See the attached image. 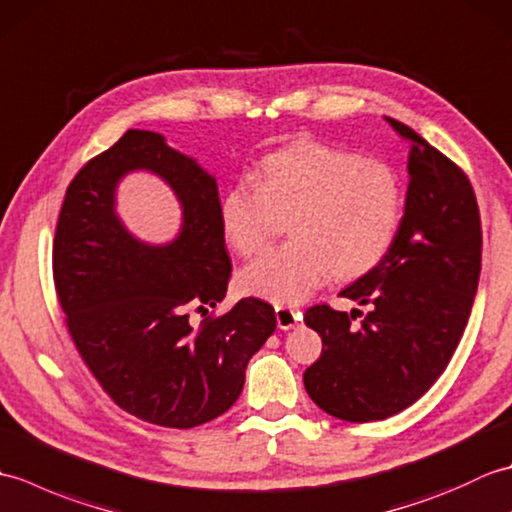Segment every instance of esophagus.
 Returning <instances> with one entry per match:
<instances>
[{
  "mask_svg": "<svg viewBox=\"0 0 512 512\" xmlns=\"http://www.w3.org/2000/svg\"><path fill=\"white\" fill-rule=\"evenodd\" d=\"M275 314H277L279 330H292L301 321V312L295 308H288V306H277Z\"/></svg>",
  "mask_w": 512,
  "mask_h": 512,
  "instance_id": "34e87169",
  "label": "esophagus"
}]
</instances>
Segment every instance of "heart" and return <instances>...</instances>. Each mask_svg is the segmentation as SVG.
<instances>
[{
    "instance_id": "obj_1",
    "label": "heart",
    "mask_w": 512,
    "mask_h": 512,
    "mask_svg": "<svg viewBox=\"0 0 512 512\" xmlns=\"http://www.w3.org/2000/svg\"><path fill=\"white\" fill-rule=\"evenodd\" d=\"M286 215L292 242L239 270L246 295L297 303L330 273L336 279L369 273L398 231L402 182L385 162L323 143H297L266 156L253 182H235L220 202L222 233L239 255L257 253L275 217Z\"/></svg>"
}]
</instances>
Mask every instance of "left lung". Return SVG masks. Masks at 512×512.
I'll use <instances>...</instances> for the list:
<instances>
[{
    "instance_id": "1",
    "label": "left lung",
    "mask_w": 512,
    "mask_h": 512,
    "mask_svg": "<svg viewBox=\"0 0 512 512\" xmlns=\"http://www.w3.org/2000/svg\"><path fill=\"white\" fill-rule=\"evenodd\" d=\"M385 121L411 145L405 215L378 266L341 290L372 312L361 325L330 306L303 317L323 341L303 385L314 405L347 422L385 420L427 394L462 339L482 270L469 178L411 127Z\"/></svg>"
}]
</instances>
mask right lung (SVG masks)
Segmentation results:
<instances>
[{
  "label": "right lung",
  "mask_w": 512,
  "mask_h": 512,
  "mask_svg": "<svg viewBox=\"0 0 512 512\" xmlns=\"http://www.w3.org/2000/svg\"><path fill=\"white\" fill-rule=\"evenodd\" d=\"M134 170L154 172L181 204L167 245L143 243L115 211L117 184ZM52 270L85 365L118 407L160 427L191 429L231 409L248 361L277 328L273 306L255 297L191 323L189 310L215 308L231 277L220 193L198 160L145 129H129L70 182Z\"/></svg>",
  "instance_id": "obj_1"
}]
</instances>
